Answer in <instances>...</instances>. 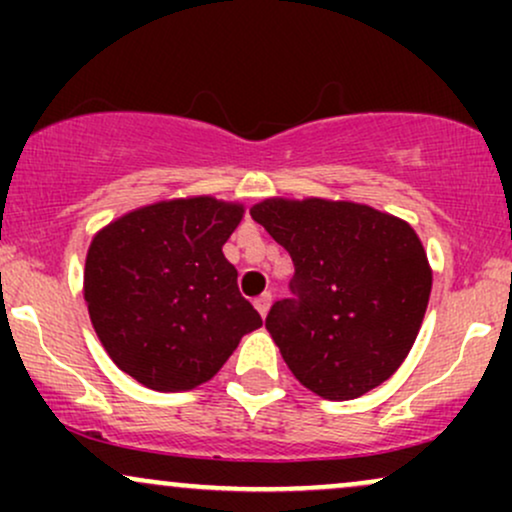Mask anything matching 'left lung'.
Here are the masks:
<instances>
[{"label":"left lung","instance_id":"1","mask_svg":"<svg viewBox=\"0 0 512 512\" xmlns=\"http://www.w3.org/2000/svg\"><path fill=\"white\" fill-rule=\"evenodd\" d=\"M240 219L236 204L173 199L132 211L93 238L84 272L93 330L115 366L149 390L207 383L240 339L262 327L223 257Z\"/></svg>","mask_w":512,"mask_h":512}]
</instances>
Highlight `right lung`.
I'll return each mask as SVG.
<instances>
[{"label":"right lung","mask_w":512,"mask_h":512,"mask_svg":"<svg viewBox=\"0 0 512 512\" xmlns=\"http://www.w3.org/2000/svg\"><path fill=\"white\" fill-rule=\"evenodd\" d=\"M252 219L291 255V296L264 327L315 395L344 402L383 385L407 358L431 269L407 223L325 199H267Z\"/></svg>","instance_id":"1"}]
</instances>
